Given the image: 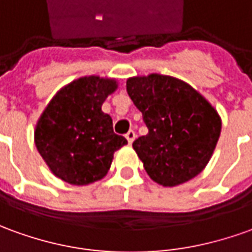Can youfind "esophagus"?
Instances as JSON below:
<instances>
[{"instance_id": "obj_1", "label": "esophagus", "mask_w": 252, "mask_h": 252, "mask_svg": "<svg viewBox=\"0 0 252 252\" xmlns=\"http://www.w3.org/2000/svg\"><path fill=\"white\" fill-rule=\"evenodd\" d=\"M126 140H128V143H132L133 140H135V138H136V133H135V131H128V132L126 133Z\"/></svg>"}]
</instances>
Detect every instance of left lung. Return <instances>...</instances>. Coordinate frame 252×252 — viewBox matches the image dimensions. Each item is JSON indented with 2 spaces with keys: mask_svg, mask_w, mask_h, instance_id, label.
<instances>
[{
  "mask_svg": "<svg viewBox=\"0 0 252 252\" xmlns=\"http://www.w3.org/2000/svg\"><path fill=\"white\" fill-rule=\"evenodd\" d=\"M126 92L149 129L132 143L148 175L167 188L197 176L220 139L214 106L188 83L157 73L128 78Z\"/></svg>",
  "mask_w": 252,
  "mask_h": 252,
  "instance_id": "left-lung-1",
  "label": "left lung"
}]
</instances>
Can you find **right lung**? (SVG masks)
<instances>
[{
    "mask_svg": "<svg viewBox=\"0 0 252 252\" xmlns=\"http://www.w3.org/2000/svg\"><path fill=\"white\" fill-rule=\"evenodd\" d=\"M119 88L114 78L80 77L56 92L34 129V142L48 168L70 185L100 181L110 169L114 152L126 139L113 131L102 112L106 97Z\"/></svg>",
    "mask_w": 252,
    "mask_h": 252,
    "instance_id": "obj_1",
    "label": "right lung"
}]
</instances>
